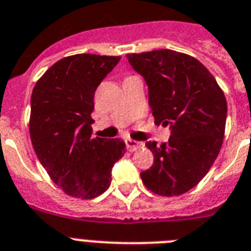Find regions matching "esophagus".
<instances>
[{"instance_id":"esophagus-1","label":"esophagus","mask_w":251,"mask_h":251,"mask_svg":"<svg viewBox=\"0 0 251 251\" xmlns=\"http://www.w3.org/2000/svg\"><path fill=\"white\" fill-rule=\"evenodd\" d=\"M126 146H127V149L129 151H134V150H137V149L142 148V146H144V144H142V142H138V141L127 138V140H126Z\"/></svg>"}]
</instances>
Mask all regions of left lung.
I'll use <instances>...</instances> for the list:
<instances>
[{
	"label": "left lung",
	"mask_w": 251,
	"mask_h": 251,
	"mask_svg": "<svg viewBox=\"0 0 251 251\" xmlns=\"http://www.w3.org/2000/svg\"><path fill=\"white\" fill-rule=\"evenodd\" d=\"M127 59L148 84L155 123L171 126L167 142H146L154 164L141 173L142 182L158 195H182L205 177L222 148L225 93L212 73L186 53L155 50Z\"/></svg>",
	"instance_id": "1"
}]
</instances>
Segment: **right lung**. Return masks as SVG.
<instances>
[{
  "mask_svg": "<svg viewBox=\"0 0 251 251\" xmlns=\"http://www.w3.org/2000/svg\"><path fill=\"white\" fill-rule=\"evenodd\" d=\"M121 56L78 53L53 64L30 99L29 133L50 178L73 198L93 199L110 186L126 152L121 138H92L93 96Z\"/></svg>",
  "mask_w": 251,
  "mask_h": 251,
  "instance_id": "add662e5",
  "label": "right lung"
}]
</instances>
